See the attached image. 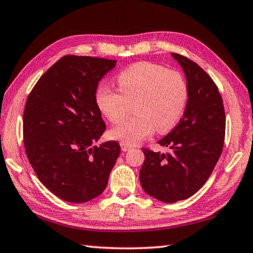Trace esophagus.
<instances>
[{
  "mask_svg": "<svg viewBox=\"0 0 253 253\" xmlns=\"http://www.w3.org/2000/svg\"><path fill=\"white\" fill-rule=\"evenodd\" d=\"M120 147H122V150L124 151V152H126V151H128V150H130L131 148V146L129 145V144H126V143H120Z\"/></svg>",
  "mask_w": 253,
  "mask_h": 253,
  "instance_id": "obj_1",
  "label": "esophagus"
}]
</instances>
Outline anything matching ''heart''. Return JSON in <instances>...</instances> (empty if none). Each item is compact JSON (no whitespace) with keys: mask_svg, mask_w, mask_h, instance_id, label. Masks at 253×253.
Masks as SVG:
<instances>
[{"mask_svg":"<svg viewBox=\"0 0 253 253\" xmlns=\"http://www.w3.org/2000/svg\"><path fill=\"white\" fill-rule=\"evenodd\" d=\"M119 92L100 86L95 93L99 110L111 123L125 118L127 102H133L134 118L112 127L110 137L126 144H135L158 133L171 130L181 118L188 89L183 76L175 71L151 62L135 63L118 75Z\"/></svg>","mask_w":253,"mask_h":253,"instance_id":"1","label":"heart"}]
</instances>
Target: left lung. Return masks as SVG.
<instances>
[{
    "instance_id": "left-lung-1",
    "label": "left lung",
    "mask_w": 253,
    "mask_h": 253,
    "mask_svg": "<svg viewBox=\"0 0 253 253\" xmlns=\"http://www.w3.org/2000/svg\"><path fill=\"white\" fill-rule=\"evenodd\" d=\"M187 79L188 100L183 117L158 142L167 153L143 148L145 160L139 181L147 195L163 203L191 197L213 172L223 151L225 111L213 80L198 64L172 54Z\"/></svg>"
}]
</instances>
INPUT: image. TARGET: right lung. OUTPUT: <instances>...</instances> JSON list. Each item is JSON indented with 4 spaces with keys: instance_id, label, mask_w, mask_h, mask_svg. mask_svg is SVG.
<instances>
[{
    "instance_id": "add662e5",
    "label": "right lung",
    "mask_w": 253,
    "mask_h": 253,
    "mask_svg": "<svg viewBox=\"0 0 253 253\" xmlns=\"http://www.w3.org/2000/svg\"><path fill=\"white\" fill-rule=\"evenodd\" d=\"M117 61L67 55L49 67L28 95L23 143L38 179L69 203H86L106 189L117 161L116 141L92 145L106 129L97 87Z\"/></svg>"
}]
</instances>
